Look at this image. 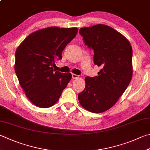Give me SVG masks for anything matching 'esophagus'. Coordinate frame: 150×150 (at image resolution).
<instances>
[{
	"mask_svg": "<svg viewBox=\"0 0 150 150\" xmlns=\"http://www.w3.org/2000/svg\"><path fill=\"white\" fill-rule=\"evenodd\" d=\"M72 78L73 79H76L79 78V75H75V74H74V73H72Z\"/></svg>",
	"mask_w": 150,
	"mask_h": 150,
	"instance_id": "obj_1",
	"label": "esophagus"
}]
</instances>
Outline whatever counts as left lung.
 <instances>
[{"mask_svg": "<svg viewBox=\"0 0 150 150\" xmlns=\"http://www.w3.org/2000/svg\"><path fill=\"white\" fill-rule=\"evenodd\" d=\"M79 33L94 50V63L101 69L96 77H86L79 101L91 112H104L115 104L132 79L131 45L124 35L103 24L81 28Z\"/></svg>", "mask_w": 150, "mask_h": 150, "instance_id": "8db88e82", "label": "left lung"}]
</instances>
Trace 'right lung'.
<instances>
[{"label": "right lung", "instance_id": "obj_1", "mask_svg": "<svg viewBox=\"0 0 150 150\" xmlns=\"http://www.w3.org/2000/svg\"><path fill=\"white\" fill-rule=\"evenodd\" d=\"M77 31V28L40 29L28 35L16 49L14 69L19 83L37 107L55 104L71 79L70 73L54 71L53 67Z\"/></svg>", "mask_w": 150, "mask_h": 150}]
</instances>
